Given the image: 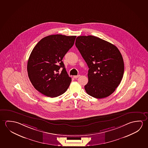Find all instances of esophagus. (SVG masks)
<instances>
[{"label":"esophagus","mask_w":148,"mask_h":148,"mask_svg":"<svg viewBox=\"0 0 148 148\" xmlns=\"http://www.w3.org/2000/svg\"><path fill=\"white\" fill-rule=\"evenodd\" d=\"M80 76V75H75V76H73V78H77L79 77Z\"/></svg>","instance_id":"esophagus-1"}]
</instances>
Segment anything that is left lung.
<instances>
[{
	"label": "left lung",
	"instance_id": "1",
	"mask_svg": "<svg viewBox=\"0 0 148 148\" xmlns=\"http://www.w3.org/2000/svg\"><path fill=\"white\" fill-rule=\"evenodd\" d=\"M75 45L89 69L88 82L85 86L86 92L97 99L112 95L120 84L124 70L118 49L93 36H78Z\"/></svg>",
	"mask_w": 148,
	"mask_h": 148
}]
</instances>
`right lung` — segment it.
Listing matches in <instances>:
<instances>
[{
    "instance_id": "right-lung-1",
    "label": "right lung",
    "mask_w": 148,
    "mask_h": 148,
    "mask_svg": "<svg viewBox=\"0 0 148 148\" xmlns=\"http://www.w3.org/2000/svg\"><path fill=\"white\" fill-rule=\"evenodd\" d=\"M76 37L50 35L42 39L32 51L27 63L28 75L34 88L42 94L57 97L68 89L72 79L62 60L73 46ZM60 67L63 69L59 73Z\"/></svg>"
}]
</instances>
